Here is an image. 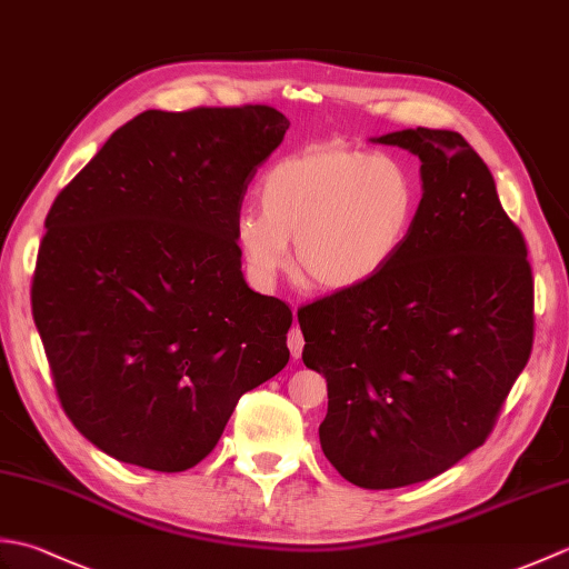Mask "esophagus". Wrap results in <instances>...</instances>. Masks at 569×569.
Here are the masks:
<instances>
[{
  "label": "esophagus",
  "instance_id": "34e87169",
  "mask_svg": "<svg viewBox=\"0 0 569 569\" xmlns=\"http://www.w3.org/2000/svg\"><path fill=\"white\" fill-rule=\"evenodd\" d=\"M293 316H298V312L293 310ZM303 332H300V328H298V322H293V330L288 332V349H291V355H293V359H298L300 355H303Z\"/></svg>",
  "mask_w": 569,
  "mask_h": 569
}]
</instances>
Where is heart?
I'll return each mask as SVG.
<instances>
[{"label":"heart","instance_id":"b5f03b06","mask_svg":"<svg viewBox=\"0 0 569 569\" xmlns=\"http://www.w3.org/2000/svg\"><path fill=\"white\" fill-rule=\"evenodd\" d=\"M261 210H241L234 239L249 281L273 291L296 261L312 283L355 291L403 251L420 212V183L393 153L320 143L278 159L259 183Z\"/></svg>","mask_w":569,"mask_h":569}]
</instances>
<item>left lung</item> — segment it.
I'll return each instance as SVG.
<instances>
[{
	"label": "left lung",
	"mask_w": 569,
	"mask_h": 569,
	"mask_svg": "<svg viewBox=\"0 0 569 569\" xmlns=\"http://www.w3.org/2000/svg\"><path fill=\"white\" fill-rule=\"evenodd\" d=\"M420 159V212L371 283L298 310L303 365L328 379L325 457L361 489L442 475L485 445L533 347L521 229L462 134L371 139Z\"/></svg>",
	"instance_id": "8db88e82"
}]
</instances>
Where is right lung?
I'll use <instances>...</instances> for the list:
<instances>
[{
	"label": "right lung",
	"instance_id": "obj_1",
	"mask_svg": "<svg viewBox=\"0 0 569 569\" xmlns=\"http://www.w3.org/2000/svg\"><path fill=\"white\" fill-rule=\"evenodd\" d=\"M288 119L266 104L147 110L46 217L31 310L60 406L119 462L183 471L288 365L293 316L251 291L234 220Z\"/></svg>",
	"mask_w": 569,
	"mask_h": 569
}]
</instances>
